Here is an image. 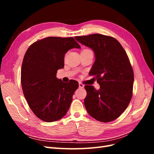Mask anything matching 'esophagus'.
I'll return each mask as SVG.
<instances>
[{"label": "esophagus", "instance_id": "34e87169", "mask_svg": "<svg viewBox=\"0 0 154 154\" xmlns=\"http://www.w3.org/2000/svg\"><path fill=\"white\" fill-rule=\"evenodd\" d=\"M79 87L83 88V87H84V85H83V83H79Z\"/></svg>", "mask_w": 154, "mask_h": 154}]
</instances>
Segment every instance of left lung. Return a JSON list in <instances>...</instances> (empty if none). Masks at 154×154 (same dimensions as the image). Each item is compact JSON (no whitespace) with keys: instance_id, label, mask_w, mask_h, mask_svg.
Listing matches in <instances>:
<instances>
[{"instance_id":"obj_1","label":"left lung","mask_w":154,"mask_h":154,"mask_svg":"<svg viewBox=\"0 0 154 154\" xmlns=\"http://www.w3.org/2000/svg\"><path fill=\"white\" fill-rule=\"evenodd\" d=\"M75 39L95 54L89 75L97 79L100 88L97 91L93 86H85L87 112L101 122L114 121L127 108L132 96L134 72L127 53L112 36L92 34Z\"/></svg>"}]
</instances>
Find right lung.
Masks as SVG:
<instances>
[{"mask_svg":"<svg viewBox=\"0 0 154 154\" xmlns=\"http://www.w3.org/2000/svg\"><path fill=\"white\" fill-rule=\"evenodd\" d=\"M80 46L72 37L49 36L29 46L23 59L21 84L30 109L45 122L62 118L69 109L78 82L64 83L57 78L64 67L65 54Z\"/></svg>","mask_w":154,"mask_h":154,"instance_id":"add662e5","label":"right lung"}]
</instances>
